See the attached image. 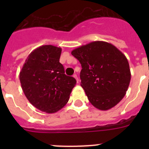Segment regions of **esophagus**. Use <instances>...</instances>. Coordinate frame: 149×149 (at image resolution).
Returning <instances> with one entry per match:
<instances>
[{
  "instance_id": "esophagus-1",
  "label": "esophagus",
  "mask_w": 149,
  "mask_h": 149,
  "mask_svg": "<svg viewBox=\"0 0 149 149\" xmlns=\"http://www.w3.org/2000/svg\"><path fill=\"white\" fill-rule=\"evenodd\" d=\"M73 77L76 79V81H77V82L78 83L79 82V79H78V77H77V74H74V75H73Z\"/></svg>"
}]
</instances>
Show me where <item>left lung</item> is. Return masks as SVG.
Returning a JSON list of instances; mask_svg holds the SVG:
<instances>
[{"mask_svg":"<svg viewBox=\"0 0 149 149\" xmlns=\"http://www.w3.org/2000/svg\"><path fill=\"white\" fill-rule=\"evenodd\" d=\"M72 54L81 63V85L95 107L107 110L124 98L131 74L126 56L116 47L95 41L73 50Z\"/></svg>","mask_w":149,"mask_h":149,"instance_id":"obj_1","label":"left lung"}]
</instances>
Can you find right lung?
<instances>
[{
    "label": "right lung",
    "instance_id": "add662e5",
    "mask_svg": "<svg viewBox=\"0 0 149 149\" xmlns=\"http://www.w3.org/2000/svg\"><path fill=\"white\" fill-rule=\"evenodd\" d=\"M62 49L51 45L33 50L19 74L22 90L30 104L47 113H56L67 104L76 80L65 74L60 63Z\"/></svg>",
    "mask_w": 149,
    "mask_h": 149
}]
</instances>
